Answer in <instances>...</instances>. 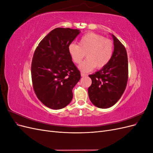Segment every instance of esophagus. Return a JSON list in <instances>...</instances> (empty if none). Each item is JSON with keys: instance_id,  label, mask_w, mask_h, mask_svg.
<instances>
[{"instance_id": "esophagus-1", "label": "esophagus", "mask_w": 153, "mask_h": 153, "mask_svg": "<svg viewBox=\"0 0 153 153\" xmlns=\"http://www.w3.org/2000/svg\"><path fill=\"white\" fill-rule=\"evenodd\" d=\"M81 76H82V77L85 76H87V74H85V73H81Z\"/></svg>"}]
</instances>
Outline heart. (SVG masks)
Here are the masks:
<instances>
[{
	"label": "heart",
	"instance_id": "1",
	"mask_svg": "<svg viewBox=\"0 0 153 153\" xmlns=\"http://www.w3.org/2000/svg\"><path fill=\"white\" fill-rule=\"evenodd\" d=\"M68 52L73 61L78 64L84 57L85 59L78 68L83 72L105 66L112 58L114 45L112 41L105 39L102 36L95 33H87L83 36L78 44L71 43L68 46Z\"/></svg>",
	"mask_w": 153,
	"mask_h": 153
}]
</instances>
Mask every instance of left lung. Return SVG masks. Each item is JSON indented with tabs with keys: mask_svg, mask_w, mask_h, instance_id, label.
<instances>
[{
	"mask_svg": "<svg viewBox=\"0 0 153 153\" xmlns=\"http://www.w3.org/2000/svg\"><path fill=\"white\" fill-rule=\"evenodd\" d=\"M114 49L112 58L100 71L89 75L92 84L88 94L92 103L100 108H107L116 103L126 89L128 76L126 48L112 34Z\"/></svg>",
	"mask_w": 153,
	"mask_h": 153,
	"instance_id": "8db88e82",
	"label": "left lung"
}]
</instances>
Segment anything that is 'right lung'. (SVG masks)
Here are the masks:
<instances>
[{
  "mask_svg": "<svg viewBox=\"0 0 153 153\" xmlns=\"http://www.w3.org/2000/svg\"><path fill=\"white\" fill-rule=\"evenodd\" d=\"M80 32L70 28L55 29L34 52L31 66L34 90L41 102L50 108L61 109L70 103L73 88L80 79L68 49Z\"/></svg>",
  "mask_w": 153,
  "mask_h": 153,
  "instance_id": "right-lung-1",
  "label": "right lung"
}]
</instances>
